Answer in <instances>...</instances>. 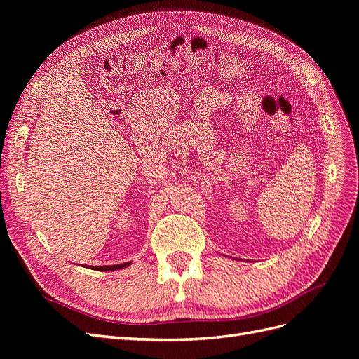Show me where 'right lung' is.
I'll use <instances>...</instances> for the list:
<instances>
[{"label": "right lung", "instance_id": "1", "mask_svg": "<svg viewBox=\"0 0 359 359\" xmlns=\"http://www.w3.org/2000/svg\"><path fill=\"white\" fill-rule=\"evenodd\" d=\"M130 265V262H125V263H119V265H111V266H87L83 265V268H90L93 271H102V272H109V271H119L123 268H128ZM81 266V265H80Z\"/></svg>", "mask_w": 359, "mask_h": 359}]
</instances>
